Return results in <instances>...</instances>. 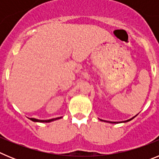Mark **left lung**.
Listing matches in <instances>:
<instances>
[{
  "instance_id": "8db88e82",
  "label": "left lung",
  "mask_w": 159,
  "mask_h": 159,
  "mask_svg": "<svg viewBox=\"0 0 159 159\" xmlns=\"http://www.w3.org/2000/svg\"><path fill=\"white\" fill-rule=\"evenodd\" d=\"M138 115H136L135 116H134V117H132L131 119H127V120H125V121H121V122H111V121H106V120H102V119H99V120H101V121H103V122H107V123H127V122H129V121H130V120H132V119H134V117H136V116H137Z\"/></svg>"
}]
</instances>
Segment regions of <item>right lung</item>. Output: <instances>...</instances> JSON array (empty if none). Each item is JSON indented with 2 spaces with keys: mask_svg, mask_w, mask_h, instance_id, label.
I'll return each mask as SVG.
<instances>
[{
  "mask_svg": "<svg viewBox=\"0 0 159 159\" xmlns=\"http://www.w3.org/2000/svg\"><path fill=\"white\" fill-rule=\"evenodd\" d=\"M62 117H58V118H54V119H46V120H42V119H35V118H29L30 120L33 122H36V123H50V122L55 121V120H57V119H61Z\"/></svg>",
  "mask_w": 159,
  "mask_h": 159,
  "instance_id": "1",
  "label": "right lung"
}]
</instances>
